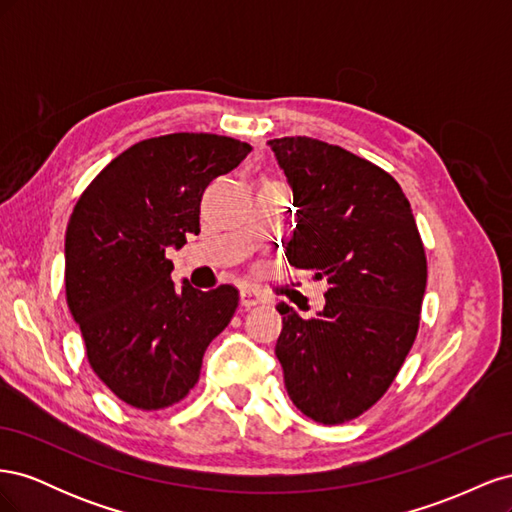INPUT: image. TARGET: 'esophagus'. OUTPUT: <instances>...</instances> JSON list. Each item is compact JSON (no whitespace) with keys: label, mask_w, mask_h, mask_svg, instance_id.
<instances>
[{"label":"esophagus","mask_w":512,"mask_h":512,"mask_svg":"<svg viewBox=\"0 0 512 512\" xmlns=\"http://www.w3.org/2000/svg\"><path fill=\"white\" fill-rule=\"evenodd\" d=\"M262 301V294H258L256 290H252V288H241V305L243 307H256V305H260Z\"/></svg>","instance_id":"1"}]
</instances>
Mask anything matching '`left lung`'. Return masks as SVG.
Wrapping results in <instances>:
<instances>
[{
    "mask_svg": "<svg viewBox=\"0 0 512 512\" xmlns=\"http://www.w3.org/2000/svg\"><path fill=\"white\" fill-rule=\"evenodd\" d=\"M269 147L297 207L286 258L329 284L314 318L277 305L275 354L292 404L339 425L374 406L406 361L427 286L425 247L406 194L380 166L309 136Z\"/></svg>",
    "mask_w": 512,
    "mask_h": 512,
    "instance_id": "obj_1",
    "label": "left lung"
}]
</instances>
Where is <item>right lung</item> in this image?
Instances as JSON below:
<instances>
[{
    "label": "right lung",
    "instance_id": "right-lung-1",
    "mask_svg": "<svg viewBox=\"0 0 512 512\" xmlns=\"http://www.w3.org/2000/svg\"><path fill=\"white\" fill-rule=\"evenodd\" d=\"M252 151L237 138L177 132L132 145L87 185L66 230V299L96 376L138 410L188 395L239 290H181L168 247L200 232L207 185Z\"/></svg>",
    "mask_w": 512,
    "mask_h": 512
}]
</instances>
